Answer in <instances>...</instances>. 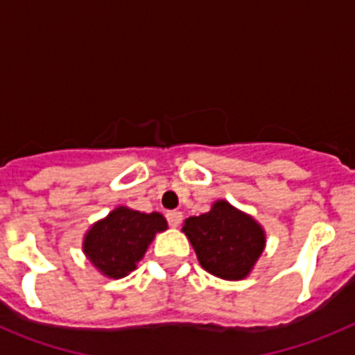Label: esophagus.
<instances>
[{
	"instance_id": "obj_1",
	"label": "esophagus",
	"mask_w": 355,
	"mask_h": 355,
	"mask_svg": "<svg viewBox=\"0 0 355 355\" xmlns=\"http://www.w3.org/2000/svg\"><path fill=\"white\" fill-rule=\"evenodd\" d=\"M167 222L171 227H178V225L181 224V220H183V215H181V211H167Z\"/></svg>"
}]
</instances>
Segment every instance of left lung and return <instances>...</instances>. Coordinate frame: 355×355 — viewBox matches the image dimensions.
<instances>
[{"label": "left lung", "instance_id": "obj_1", "mask_svg": "<svg viewBox=\"0 0 355 355\" xmlns=\"http://www.w3.org/2000/svg\"><path fill=\"white\" fill-rule=\"evenodd\" d=\"M183 231L200 266L227 281L245 277L265 249V233L258 222L225 200L215 202L211 211L187 218Z\"/></svg>", "mask_w": 355, "mask_h": 355}]
</instances>
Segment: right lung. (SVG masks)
<instances>
[{"mask_svg": "<svg viewBox=\"0 0 355 355\" xmlns=\"http://www.w3.org/2000/svg\"><path fill=\"white\" fill-rule=\"evenodd\" d=\"M167 229L159 213L117 208L97 222L85 236L83 250L96 268L108 277H124L135 270L156 233Z\"/></svg>", "mask_w": 355, "mask_h": 355, "instance_id": "add662e5", "label": "right lung"}]
</instances>
